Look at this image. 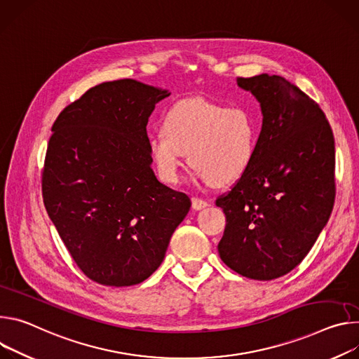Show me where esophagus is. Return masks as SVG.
Returning <instances> with one entry per match:
<instances>
[{"mask_svg":"<svg viewBox=\"0 0 359 359\" xmlns=\"http://www.w3.org/2000/svg\"><path fill=\"white\" fill-rule=\"evenodd\" d=\"M208 205L210 204L205 200H203V198H198V196L192 198V208L196 210V211H200V210H203V208H205Z\"/></svg>","mask_w":359,"mask_h":359,"instance_id":"esophagus-1","label":"esophagus"}]
</instances>
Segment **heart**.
<instances>
[{"label":"heart","mask_w":359,"mask_h":359,"mask_svg":"<svg viewBox=\"0 0 359 359\" xmlns=\"http://www.w3.org/2000/svg\"><path fill=\"white\" fill-rule=\"evenodd\" d=\"M261 123L245 107H228L203 98L174 104L164 116V131L148 137L156 171L175 184L184 156L203 180L225 187L240 180L254 164Z\"/></svg>","instance_id":"1"}]
</instances>
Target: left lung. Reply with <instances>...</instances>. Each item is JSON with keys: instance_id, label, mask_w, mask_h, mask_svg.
<instances>
[{"instance_id": "obj_1", "label": "left lung", "mask_w": 359, "mask_h": 359, "mask_svg": "<svg viewBox=\"0 0 359 359\" xmlns=\"http://www.w3.org/2000/svg\"><path fill=\"white\" fill-rule=\"evenodd\" d=\"M259 101L262 128L251 168L217 198L226 225L218 252L232 271L269 281L311 251L335 203V142L312 98L284 76H240Z\"/></svg>"}]
</instances>
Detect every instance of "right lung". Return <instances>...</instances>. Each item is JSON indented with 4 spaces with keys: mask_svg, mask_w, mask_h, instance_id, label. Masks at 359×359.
<instances>
[{
    "mask_svg": "<svg viewBox=\"0 0 359 359\" xmlns=\"http://www.w3.org/2000/svg\"><path fill=\"white\" fill-rule=\"evenodd\" d=\"M170 94L135 79L102 83L53 124L44 205L78 268L101 285L145 281L189 211V196L151 170L148 118Z\"/></svg>",
    "mask_w": 359,
    "mask_h": 359,
    "instance_id": "right-lung-1",
    "label": "right lung"
}]
</instances>
